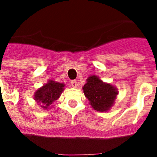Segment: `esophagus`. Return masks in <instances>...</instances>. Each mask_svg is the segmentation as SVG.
<instances>
[{
	"instance_id": "obj_1",
	"label": "esophagus",
	"mask_w": 157,
	"mask_h": 157,
	"mask_svg": "<svg viewBox=\"0 0 157 157\" xmlns=\"http://www.w3.org/2000/svg\"><path fill=\"white\" fill-rule=\"evenodd\" d=\"M71 85L72 87H74V88H75L77 86H78V84H77V82L75 81V80H74V81H71Z\"/></svg>"
}]
</instances>
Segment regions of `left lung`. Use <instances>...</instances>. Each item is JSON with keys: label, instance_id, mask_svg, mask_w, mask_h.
Here are the masks:
<instances>
[{"label": "left lung", "instance_id": "obj_1", "mask_svg": "<svg viewBox=\"0 0 157 157\" xmlns=\"http://www.w3.org/2000/svg\"><path fill=\"white\" fill-rule=\"evenodd\" d=\"M82 89L90 105L99 112H107L111 109L118 93L113 86L103 82L97 75L89 76Z\"/></svg>", "mask_w": 157, "mask_h": 157}]
</instances>
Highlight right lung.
Listing matches in <instances>:
<instances>
[{"instance_id":"obj_1","label":"right lung","mask_w":157,"mask_h":157,"mask_svg":"<svg viewBox=\"0 0 157 157\" xmlns=\"http://www.w3.org/2000/svg\"><path fill=\"white\" fill-rule=\"evenodd\" d=\"M64 83L49 80L48 83L36 91L34 100L43 109H48L49 106H51L52 103L60 97L62 92L64 91Z\"/></svg>"}]
</instances>
